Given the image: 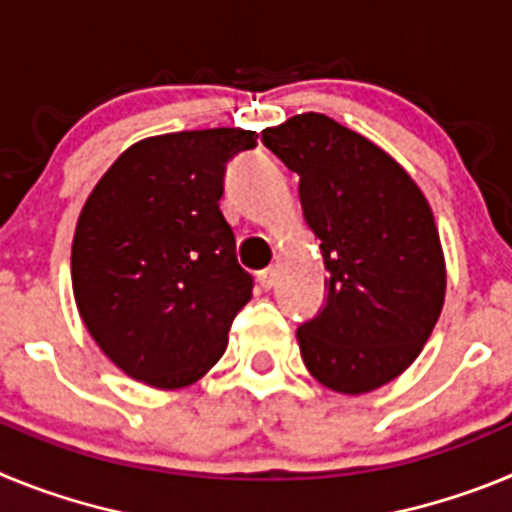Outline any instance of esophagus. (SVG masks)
I'll return each mask as SVG.
<instances>
[{
	"label": "esophagus",
	"instance_id": "34e87169",
	"mask_svg": "<svg viewBox=\"0 0 512 512\" xmlns=\"http://www.w3.org/2000/svg\"><path fill=\"white\" fill-rule=\"evenodd\" d=\"M274 282H277V266H269V269L259 271L261 289H271L274 287Z\"/></svg>",
	"mask_w": 512,
	"mask_h": 512
}]
</instances>
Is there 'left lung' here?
I'll return each mask as SVG.
<instances>
[{"label":"left lung","instance_id":"obj_1","mask_svg":"<svg viewBox=\"0 0 512 512\" xmlns=\"http://www.w3.org/2000/svg\"><path fill=\"white\" fill-rule=\"evenodd\" d=\"M300 176V202L330 277L323 310L297 328L307 372L341 395L400 377L446 297V261L428 200L390 153L318 112L261 133Z\"/></svg>","mask_w":512,"mask_h":512}]
</instances>
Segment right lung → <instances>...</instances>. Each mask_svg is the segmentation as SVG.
Wrapping results in <instances>:
<instances>
[{"mask_svg":"<svg viewBox=\"0 0 512 512\" xmlns=\"http://www.w3.org/2000/svg\"><path fill=\"white\" fill-rule=\"evenodd\" d=\"M253 146L256 133L241 128L153 135L84 202L71 246L76 307L128 377L187 387L225 354L253 279L217 202L228 161Z\"/></svg>","mask_w":512,"mask_h":512,"instance_id":"obj_1","label":"right lung"}]
</instances>
